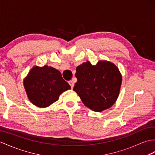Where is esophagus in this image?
<instances>
[{"instance_id": "obj_1", "label": "esophagus", "mask_w": 155, "mask_h": 155, "mask_svg": "<svg viewBox=\"0 0 155 155\" xmlns=\"http://www.w3.org/2000/svg\"><path fill=\"white\" fill-rule=\"evenodd\" d=\"M69 83L70 84V86H71V88H73L74 87V82L73 80H71L69 81Z\"/></svg>"}]
</instances>
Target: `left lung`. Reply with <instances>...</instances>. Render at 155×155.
I'll use <instances>...</instances> for the list:
<instances>
[{
    "mask_svg": "<svg viewBox=\"0 0 155 155\" xmlns=\"http://www.w3.org/2000/svg\"><path fill=\"white\" fill-rule=\"evenodd\" d=\"M77 82L73 91L86 106L102 111L116 101L121 84V75L114 64L100 61L96 65L87 61L77 67Z\"/></svg>",
    "mask_w": 155,
    "mask_h": 155,
    "instance_id": "obj_1",
    "label": "left lung"
}]
</instances>
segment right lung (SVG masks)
Wrapping results in <instances>:
<instances>
[{
  "mask_svg": "<svg viewBox=\"0 0 155 155\" xmlns=\"http://www.w3.org/2000/svg\"><path fill=\"white\" fill-rule=\"evenodd\" d=\"M29 100L40 107L56 102L62 92L71 88L60 72L53 67H34L24 81Z\"/></svg>",
  "mask_w": 155,
  "mask_h": 155,
  "instance_id": "right-lung-1",
  "label": "right lung"
}]
</instances>
